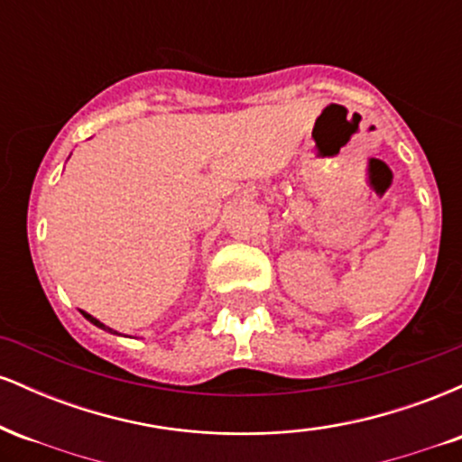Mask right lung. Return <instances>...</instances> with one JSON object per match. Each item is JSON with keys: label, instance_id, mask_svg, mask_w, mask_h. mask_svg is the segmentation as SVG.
I'll return each mask as SVG.
<instances>
[{"label": "right lung", "instance_id": "right-lung-1", "mask_svg": "<svg viewBox=\"0 0 462 462\" xmlns=\"http://www.w3.org/2000/svg\"><path fill=\"white\" fill-rule=\"evenodd\" d=\"M82 315H84V317H87V319H88V321H91V323H93V326L102 328V330H108V332H113V330H110V328H106L102 321H97V319H95V317H91V315H88V312H84V310H82Z\"/></svg>", "mask_w": 462, "mask_h": 462}]
</instances>
